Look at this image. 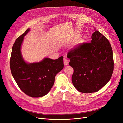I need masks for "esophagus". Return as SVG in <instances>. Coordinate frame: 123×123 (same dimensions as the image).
<instances>
[{"label":"esophagus","instance_id":"esophagus-1","mask_svg":"<svg viewBox=\"0 0 123 123\" xmlns=\"http://www.w3.org/2000/svg\"><path fill=\"white\" fill-rule=\"evenodd\" d=\"M64 65L65 66H67L69 64V61L68 59L67 58H64Z\"/></svg>","mask_w":123,"mask_h":123}]
</instances>
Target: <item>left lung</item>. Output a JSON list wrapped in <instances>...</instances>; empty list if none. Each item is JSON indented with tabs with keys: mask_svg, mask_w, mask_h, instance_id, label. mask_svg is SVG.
<instances>
[{
	"mask_svg": "<svg viewBox=\"0 0 123 123\" xmlns=\"http://www.w3.org/2000/svg\"><path fill=\"white\" fill-rule=\"evenodd\" d=\"M91 38V43L81 44L67 54L74 70L73 85L84 93L98 91L110 80L113 71V51L108 40L98 31Z\"/></svg>",
	"mask_w": 123,
	"mask_h": 123,
	"instance_id": "left-lung-1",
	"label": "left lung"
}]
</instances>
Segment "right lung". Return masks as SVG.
<instances>
[{
    "label": "right lung",
    "mask_w": 123,
    "mask_h": 123,
    "mask_svg": "<svg viewBox=\"0 0 123 123\" xmlns=\"http://www.w3.org/2000/svg\"><path fill=\"white\" fill-rule=\"evenodd\" d=\"M29 28L17 38L12 47L10 58L12 75L25 94L33 98L47 94L54 83L55 77L64 68L63 56L57 59L45 57L39 62L29 63L24 59L21 48Z\"/></svg>",
    "instance_id": "1"
}]
</instances>
